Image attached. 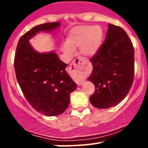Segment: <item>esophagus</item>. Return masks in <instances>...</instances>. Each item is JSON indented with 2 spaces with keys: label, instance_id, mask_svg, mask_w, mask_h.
Returning a JSON list of instances; mask_svg holds the SVG:
<instances>
[{
  "label": "esophagus",
  "instance_id": "34e87169",
  "mask_svg": "<svg viewBox=\"0 0 148 148\" xmlns=\"http://www.w3.org/2000/svg\"><path fill=\"white\" fill-rule=\"evenodd\" d=\"M87 61L85 60L82 58H78L76 60H74V62L71 64V67L74 68L76 72H78V79H77V84L79 86L83 84L84 80H83V76H84V72L87 66Z\"/></svg>",
  "mask_w": 148,
  "mask_h": 148
}]
</instances>
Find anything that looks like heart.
Here are the masks:
<instances>
[{
  "instance_id": "heart-1",
  "label": "heart",
  "mask_w": 148,
  "mask_h": 148,
  "mask_svg": "<svg viewBox=\"0 0 148 148\" xmlns=\"http://www.w3.org/2000/svg\"><path fill=\"white\" fill-rule=\"evenodd\" d=\"M103 40V29L99 25H81L72 28L62 46V51L69 58L74 55V49L81 47V52L88 57L97 53Z\"/></svg>"
}]
</instances>
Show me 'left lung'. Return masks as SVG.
<instances>
[{
	"mask_svg": "<svg viewBox=\"0 0 148 148\" xmlns=\"http://www.w3.org/2000/svg\"><path fill=\"white\" fill-rule=\"evenodd\" d=\"M90 62L93 69L88 81L95 86L91 104L98 108L116 106L128 94L134 76V49L126 32L108 24L106 40Z\"/></svg>",
	"mask_w": 148,
	"mask_h": 148,
	"instance_id": "1",
	"label": "left lung"
}]
</instances>
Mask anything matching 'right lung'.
<instances>
[{
  "label": "right lung",
  "mask_w": 148,
  "mask_h": 148,
  "mask_svg": "<svg viewBox=\"0 0 148 148\" xmlns=\"http://www.w3.org/2000/svg\"><path fill=\"white\" fill-rule=\"evenodd\" d=\"M60 25V22H53L35 26L21 37L15 53V73L25 99L47 116L58 115L67 109L77 85L66 72L67 64L55 52H37L29 40L40 32L53 31Z\"/></svg>",
  "instance_id": "1"
}]
</instances>
